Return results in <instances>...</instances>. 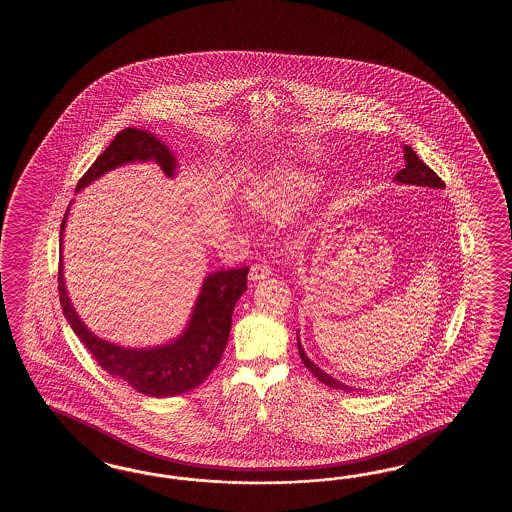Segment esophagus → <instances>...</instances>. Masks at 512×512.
<instances>
[{
	"mask_svg": "<svg viewBox=\"0 0 512 512\" xmlns=\"http://www.w3.org/2000/svg\"><path fill=\"white\" fill-rule=\"evenodd\" d=\"M269 276H271V267L265 261L254 263L251 267V272H249V280L251 282H260V280H265Z\"/></svg>",
	"mask_w": 512,
	"mask_h": 512,
	"instance_id": "obj_1",
	"label": "esophagus"
}]
</instances>
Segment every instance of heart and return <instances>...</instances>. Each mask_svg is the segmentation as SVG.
<instances>
[{
    "label": "heart",
    "mask_w": 512,
    "mask_h": 512,
    "mask_svg": "<svg viewBox=\"0 0 512 512\" xmlns=\"http://www.w3.org/2000/svg\"><path fill=\"white\" fill-rule=\"evenodd\" d=\"M320 190V181L304 168L291 164L272 166L247 192L252 214L267 221H283L309 205Z\"/></svg>",
    "instance_id": "b5f03b06"
}]
</instances>
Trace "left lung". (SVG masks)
Wrapping results in <instances>:
<instances>
[{"mask_svg": "<svg viewBox=\"0 0 512 512\" xmlns=\"http://www.w3.org/2000/svg\"><path fill=\"white\" fill-rule=\"evenodd\" d=\"M403 153L404 168L401 172L395 174L393 183H397V185L428 186V188H445V183L437 177V174H435L432 168H428V166L417 157V153H415L408 144H404ZM296 340H298V353H300V357H302L305 368L311 371L318 381L324 382L326 386L333 388V390H342V392L348 393L357 392V388L348 386V384L338 381L335 377H331L326 371L320 370L315 362L305 355L298 333H296Z\"/></svg>", "mask_w": 512, "mask_h": 512, "instance_id": "1", "label": "left lung"}]
</instances>
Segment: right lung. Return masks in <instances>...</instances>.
I'll use <instances>...</instances> for the list:
<instances>
[{
  "label": "right lung",
  "mask_w": 512,
  "mask_h": 512,
  "mask_svg": "<svg viewBox=\"0 0 512 512\" xmlns=\"http://www.w3.org/2000/svg\"><path fill=\"white\" fill-rule=\"evenodd\" d=\"M155 163L168 177L177 175L179 161L174 152L155 135L137 128H126L100 153L84 177L78 181L77 192L95 183L102 175L119 166ZM60 225V269L58 293L67 324L80 342L89 349L102 370L111 377L128 382L135 392L150 397H174L190 392L207 379L221 360L229 340L232 311L241 294L247 291L249 267L210 272L203 280L185 329L177 337L152 348H126L97 337L78 316L71 304L64 278V230L69 210Z\"/></svg>",
  "instance_id": "right-lung-1"
}]
</instances>
